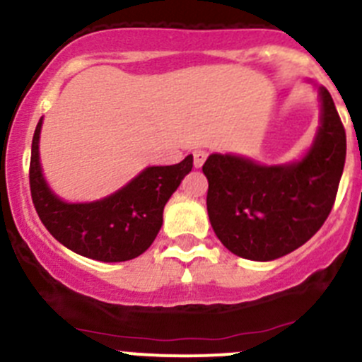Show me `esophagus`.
I'll return each mask as SVG.
<instances>
[{
    "mask_svg": "<svg viewBox=\"0 0 362 362\" xmlns=\"http://www.w3.org/2000/svg\"><path fill=\"white\" fill-rule=\"evenodd\" d=\"M206 158H207L206 149H195V151H193V165H195L197 169L204 165Z\"/></svg>",
    "mask_w": 362,
    "mask_h": 362,
    "instance_id": "1",
    "label": "esophagus"
}]
</instances>
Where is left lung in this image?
<instances>
[{
	"instance_id": "left-lung-1",
	"label": "left lung",
	"mask_w": 362,
	"mask_h": 362,
	"mask_svg": "<svg viewBox=\"0 0 362 362\" xmlns=\"http://www.w3.org/2000/svg\"><path fill=\"white\" fill-rule=\"evenodd\" d=\"M320 127L303 160L260 165L234 155H209L202 165L211 227L223 246L248 260L280 259L317 234L334 206L346 135L332 96L318 88Z\"/></svg>"
}]
</instances>
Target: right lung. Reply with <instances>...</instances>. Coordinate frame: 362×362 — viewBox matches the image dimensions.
Masks as SVG:
<instances>
[{
	"mask_svg": "<svg viewBox=\"0 0 362 362\" xmlns=\"http://www.w3.org/2000/svg\"><path fill=\"white\" fill-rule=\"evenodd\" d=\"M40 130L42 119L31 144L30 188L45 228L68 250L100 262H124L142 255L162 228L163 207L192 170L193 156L176 165L148 167L102 200L68 204L44 180L38 153Z\"/></svg>",
	"mask_w": 362,
	"mask_h": 362,
	"instance_id": "1",
	"label": "right lung"
}]
</instances>
